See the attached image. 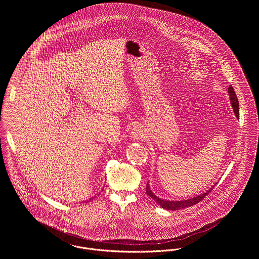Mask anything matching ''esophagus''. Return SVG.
I'll list each match as a JSON object with an SVG mask.
<instances>
[{
  "instance_id": "1",
  "label": "esophagus",
  "mask_w": 259,
  "mask_h": 259,
  "mask_svg": "<svg viewBox=\"0 0 259 259\" xmlns=\"http://www.w3.org/2000/svg\"><path fill=\"white\" fill-rule=\"evenodd\" d=\"M132 137L134 138V139H136V140H140V139H142L143 137H144V133H143V130L141 128V127H139V126H136V127H134L133 128V131H132Z\"/></svg>"
}]
</instances>
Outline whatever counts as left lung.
Masks as SVG:
<instances>
[{"label":"left lung","mask_w":259,"mask_h":259,"mask_svg":"<svg viewBox=\"0 0 259 259\" xmlns=\"http://www.w3.org/2000/svg\"><path fill=\"white\" fill-rule=\"evenodd\" d=\"M228 94H229V100H230V103H231V106L233 108V111H234V114L236 115V117L238 118L239 117V106H238V100H237V97L235 95V92L233 90V88L231 85H229L228 88ZM217 185H213L211 186L208 190H206L205 192H203L202 194L200 195H197L195 197H191L189 199H185V200H165V199H162L158 196H156L151 190H150V187L149 185L147 184V188H146V191H147V194H148L149 197H151L160 207L164 208V209H167V210H179V209H183L185 207H189V206H192L196 203H198L199 201H201L211 190L212 188H214V186Z\"/></svg>","instance_id":"left-lung-1"}]
</instances>
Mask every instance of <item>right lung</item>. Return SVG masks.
I'll return each mask as SVG.
<instances>
[{"label":"right lung","instance_id":"right-lung-1","mask_svg":"<svg viewBox=\"0 0 259 259\" xmlns=\"http://www.w3.org/2000/svg\"><path fill=\"white\" fill-rule=\"evenodd\" d=\"M93 199H94V197H93V198H92V199H91V200H93Z\"/></svg>","mask_w":259,"mask_h":259}]
</instances>
